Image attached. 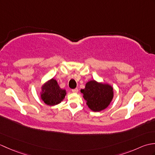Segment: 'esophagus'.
Returning <instances> with one entry per match:
<instances>
[{"instance_id":"1","label":"esophagus","mask_w":155,"mask_h":155,"mask_svg":"<svg viewBox=\"0 0 155 155\" xmlns=\"http://www.w3.org/2000/svg\"><path fill=\"white\" fill-rule=\"evenodd\" d=\"M78 91V90L77 88H74V89H72V93H77Z\"/></svg>"}]
</instances>
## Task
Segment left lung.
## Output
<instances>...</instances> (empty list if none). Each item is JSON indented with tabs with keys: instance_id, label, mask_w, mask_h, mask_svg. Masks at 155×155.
I'll return each mask as SVG.
<instances>
[{
	"instance_id": "1",
	"label": "left lung",
	"mask_w": 155,
	"mask_h": 155,
	"mask_svg": "<svg viewBox=\"0 0 155 155\" xmlns=\"http://www.w3.org/2000/svg\"><path fill=\"white\" fill-rule=\"evenodd\" d=\"M87 104L93 111H101L106 108L113 98V88L108 84L91 81L81 89Z\"/></svg>"
}]
</instances>
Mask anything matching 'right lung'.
Masks as SVG:
<instances>
[{
    "label": "right lung",
    "instance_id": "1",
    "mask_svg": "<svg viewBox=\"0 0 155 155\" xmlns=\"http://www.w3.org/2000/svg\"><path fill=\"white\" fill-rule=\"evenodd\" d=\"M66 91L59 87L57 82L52 78L42 87L41 98L47 105L58 104L64 99Z\"/></svg>",
    "mask_w": 155,
    "mask_h": 155
}]
</instances>
